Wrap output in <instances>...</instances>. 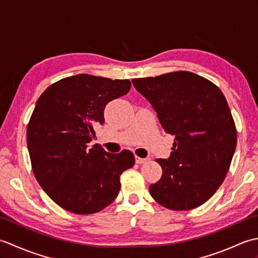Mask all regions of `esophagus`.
<instances>
[{"label":"esophagus","mask_w":258,"mask_h":258,"mask_svg":"<svg viewBox=\"0 0 258 258\" xmlns=\"http://www.w3.org/2000/svg\"><path fill=\"white\" fill-rule=\"evenodd\" d=\"M147 161V158H142V157H139V156H135V162L138 164H143Z\"/></svg>","instance_id":"obj_1"}]
</instances>
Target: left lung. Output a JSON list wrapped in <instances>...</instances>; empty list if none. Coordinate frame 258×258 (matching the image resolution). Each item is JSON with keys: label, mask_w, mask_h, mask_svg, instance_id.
<instances>
[{"label": "left lung", "mask_w": 258, "mask_h": 258, "mask_svg": "<svg viewBox=\"0 0 258 258\" xmlns=\"http://www.w3.org/2000/svg\"><path fill=\"white\" fill-rule=\"evenodd\" d=\"M151 103L165 132L174 136L168 160L150 193L158 204L188 211L204 204L226 177L237 132L225 96L218 87L187 71L132 80Z\"/></svg>", "instance_id": "obj_1"}]
</instances>
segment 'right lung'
I'll list each match as a JSON object with an SVG mask.
<instances>
[{
  "label": "right lung",
  "mask_w": 258,
  "mask_h": 258,
  "mask_svg": "<svg viewBox=\"0 0 258 258\" xmlns=\"http://www.w3.org/2000/svg\"><path fill=\"white\" fill-rule=\"evenodd\" d=\"M128 80L78 74L42 93L26 131L32 169L43 190L64 210L81 215L116 199L119 176L133 167L131 151L112 154L90 142L104 123V108L127 94Z\"/></svg>",
  "instance_id": "1"
}]
</instances>
